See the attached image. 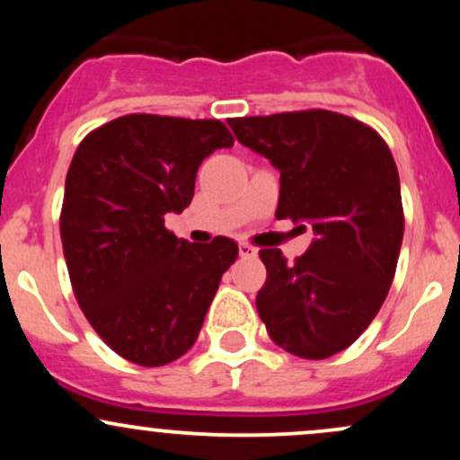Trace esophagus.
I'll use <instances>...</instances> for the list:
<instances>
[{
  "instance_id": "1",
  "label": "esophagus",
  "mask_w": 460,
  "mask_h": 460,
  "mask_svg": "<svg viewBox=\"0 0 460 460\" xmlns=\"http://www.w3.org/2000/svg\"><path fill=\"white\" fill-rule=\"evenodd\" d=\"M257 255V248L252 244H248V242H240V257H244V260H248V257H255Z\"/></svg>"
}]
</instances>
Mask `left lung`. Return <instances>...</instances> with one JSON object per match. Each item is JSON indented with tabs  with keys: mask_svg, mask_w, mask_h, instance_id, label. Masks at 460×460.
I'll list each match as a JSON object with an SVG mask.
<instances>
[{
	"mask_svg": "<svg viewBox=\"0 0 460 460\" xmlns=\"http://www.w3.org/2000/svg\"><path fill=\"white\" fill-rule=\"evenodd\" d=\"M235 138L281 171L277 218L309 223L315 240L288 263L261 248L257 314L300 358L355 344L392 288L404 235L400 177L376 129L331 110L229 119ZM305 226V225H300Z\"/></svg>",
	"mask_w": 460,
	"mask_h": 460,
	"instance_id": "left-lung-1",
	"label": "left lung"
}]
</instances>
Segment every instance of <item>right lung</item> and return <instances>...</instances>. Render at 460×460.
Listing matches in <instances>:
<instances>
[{
    "instance_id": "obj_1",
    "label": "right lung",
    "mask_w": 460,
    "mask_h": 460,
    "mask_svg": "<svg viewBox=\"0 0 460 460\" xmlns=\"http://www.w3.org/2000/svg\"><path fill=\"white\" fill-rule=\"evenodd\" d=\"M234 146L216 119L128 114L79 142L60 212L73 294L116 355L160 367L197 341L237 244H190L164 226L194 194L200 162Z\"/></svg>"
}]
</instances>
